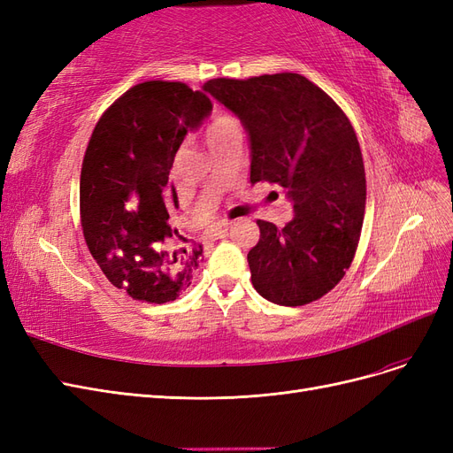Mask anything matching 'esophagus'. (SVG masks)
I'll return each mask as SVG.
<instances>
[{"mask_svg": "<svg viewBox=\"0 0 453 453\" xmlns=\"http://www.w3.org/2000/svg\"><path fill=\"white\" fill-rule=\"evenodd\" d=\"M228 228H230V223H226V221H219V223H215L213 226H211V236L213 238H225L226 236V232H228Z\"/></svg>", "mask_w": 453, "mask_h": 453, "instance_id": "34e87169", "label": "esophagus"}]
</instances>
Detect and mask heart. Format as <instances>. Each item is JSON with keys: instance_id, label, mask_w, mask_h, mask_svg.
<instances>
[{"instance_id": "heart-1", "label": "heart", "mask_w": 453, "mask_h": 453, "mask_svg": "<svg viewBox=\"0 0 453 453\" xmlns=\"http://www.w3.org/2000/svg\"><path fill=\"white\" fill-rule=\"evenodd\" d=\"M232 127H238L236 120L232 119V117H228V115H219V117H215V119L210 122V127H208V140H210V138H215V135H219V134L228 130V128H232Z\"/></svg>"}]
</instances>
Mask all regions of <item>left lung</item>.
Wrapping results in <instances>:
<instances>
[{
    "instance_id": "8db88e82",
    "label": "left lung",
    "mask_w": 453,
    "mask_h": 453,
    "mask_svg": "<svg viewBox=\"0 0 453 453\" xmlns=\"http://www.w3.org/2000/svg\"><path fill=\"white\" fill-rule=\"evenodd\" d=\"M202 88L248 134L251 183L280 185L293 203L283 228L257 221L253 287L280 306L321 298L349 268L365 217V166L348 117L298 73L211 79Z\"/></svg>"
}]
</instances>
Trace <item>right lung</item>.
I'll return each instance as SVG.
<instances>
[{
    "label": "right lung",
    "mask_w": 453,
    "mask_h": 453,
    "mask_svg": "<svg viewBox=\"0 0 453 453\" xmlns=\"http://www.w3.org/2000/svg\"><path fill=\"white\" fill-rule=\"evenodd\" d=\"M210 113L203 92L147 81L122 94L92 132L81 170V223L107 280L135 300H175L202 263V250L180 257L166 245L177 234L170 170L185 135Z\"/></svg>",
    "instance_id": "right-lung-1"
}]
</instances>
